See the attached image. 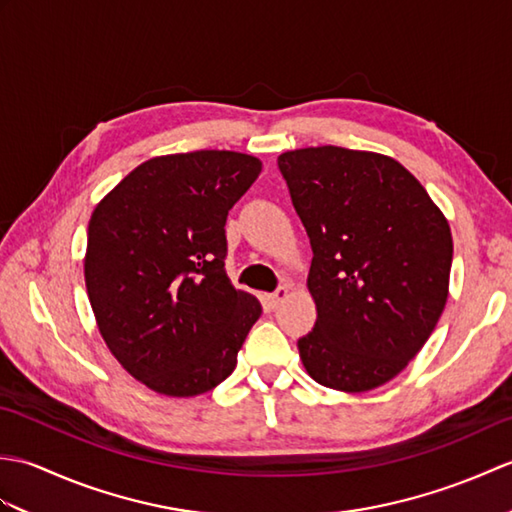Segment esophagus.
<instances>
[{"mask_svg": "<svg viewBox=\"0 0 512 512\" xmlns=\"http://www.w3.org/2000/svg\"><path fill=\"white\" fill-rule=\"evenodd\" d=\"M286 297H288V288H286V286H279L275 292H270V295H266L264 301H266L268 308H277L279 303L284 301Z\"/></svg>", "mask_w": 512, "mask_h": 512, "instance_id": "obj_1", "label": "esophagus"}]
</instances>
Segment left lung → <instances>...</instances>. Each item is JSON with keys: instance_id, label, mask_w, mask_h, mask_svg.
Listing matches in <instances>:
<instances>
[{"instance_id": "left-lung-1", "label": "left lung", "mask_w": 512, "mask_h": 512, "mask_svg": "<svg viewBox=\"0 0 512 512\" xmlns=\"http://www.w3.org/2000/svg\"><path fill=\"white\" fill-rule=\"evenodd\" d=\"M312 246L317 323L297 341L323 387L369 391L427 343L449 295L453 239L429 193L394 158L334 145L277 158Z\"/></svg>"}]
</instances>
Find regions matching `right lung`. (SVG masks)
<instances>
[{
  "mask_svg": "<svg viewBox=\"0 0 512 512\" xmlns=\"http://www.w3.org/2000/svg\"><path fill=\"white\" fill-rule=\"evenodd\" d=\"M262 171L237 151L151 158L92 213L85 286L103 339L165 396H198L233 374L262 314L226 275V217Z\"/></svg>",
  "mask_w": 512,
  "mask_h": 512,
  "instance_id": "right-lung-1",
  "label": "right lung"
}]
</instances>
